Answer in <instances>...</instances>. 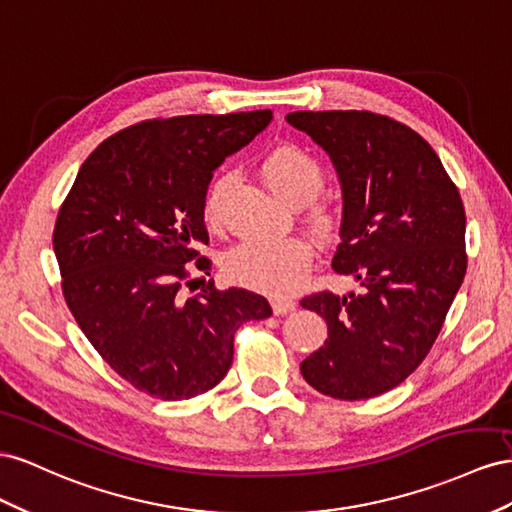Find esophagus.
I'll return each mask as SVG.
<instances>
[{"instance_id":"esophagus-1","label":"esophagus","mask_w":512,"mask_h":512,"mask_svg":"<svg viewBox=\"0 0 512 512\" xmlns=\"http://www.w3.org/2000/svg\"><path fill=\"white\" fill-rule=\"evenodd\" d=\"M272 311L274 315H287L291 311H296V302L289 298H276L272 300Z\"/></svg>"}]
</instances>
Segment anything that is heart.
Wrapping results in <instances>:
<instances>
[{"label":"heart","instance_id":"b5f03b06","mask_svg":"<svg viewBox=\"0 0 512 512\" xmlns=\"http://www.w3.org/2000/svg\"><path fill=\"white\" fill-rule=\"evenodd\" d=\"M261 178L270 191L279 195L291 206H306V221L321 233H328L337 221V212L328 201L317 199L326 182L324 167L319 160L298 145H279L261 158ZM233 173L223 169L210 180L203 193V221L210 227H218L223 221V203ZM311 266V246L300 238L281 240H242L231 246L223 268L233 283L251 287L264 294L285 296L294 291L306 279Z\"/></svg>","mask_w":512,"mask_h":512}]
</instances>
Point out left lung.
I'll return each mask as SVG.
<instances>
[{
    "instance_id": "left-lung-1",
    "label": "left lung",
    "mask_w": 512,
    "mask_h": 512,
    "mask_svg": "<svg viewBox=\"0 0 512 512\" xmlns=\"http://www.w3.org/2000/svg\"><path fill=\"white\" fill-rule=\"evenodd\" d=\"M326 150L343 191L332 268L360 294L300 304L328 339L302 377L341 401L384 394L425 360L463 283L465 210L440 156L416 130L371 111H296L285 118Z\"/></svg>"
}]
</instances>
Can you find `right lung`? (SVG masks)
I'll use <instances>...</instances> for the list:
<instances>
[{"label":"right lung","mask_w":512,"mask_h":512,"mask_svg":"<svg viewBox=\"0 0 512 512\" xmlns=\"http://www.w3.org/2000/svg\"><path fill=\"white\" fill-rule=\"evenodd\" d=\"M272 111L145 120L102 141L57 214L53 248L70 313L109 367L163 401L212 390L233 360V334L272 315L264 296L203 285L210 274L203 193L214 169L251 143ZM193 291V287H191Z\"/></svg>","instance_id":"1"}]
</instances>
